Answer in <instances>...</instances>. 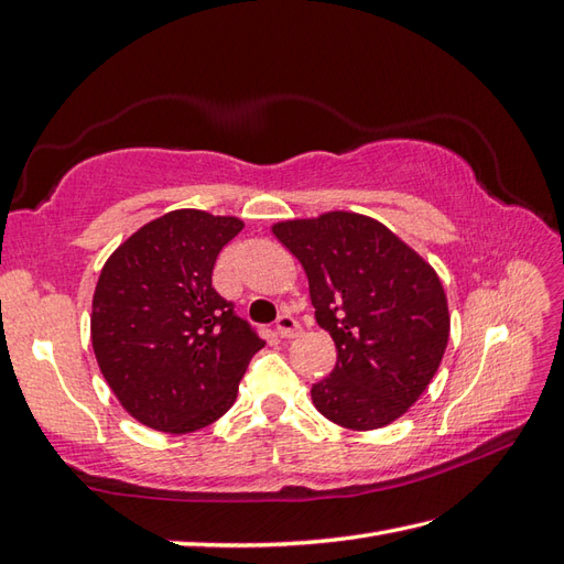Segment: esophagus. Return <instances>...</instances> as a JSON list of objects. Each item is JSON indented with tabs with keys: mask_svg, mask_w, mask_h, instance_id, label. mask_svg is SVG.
<instances>
[{
	"mask_svg": "<svg viewBox=\"0 0 564 564\" xmlns=\"http://www.w3.org/2000/svg\"><path fill=\"white\" fill-rule=\"evenodd\" d=\"M276 334L281 338H295L300 334V324L295 317H291V314H281V317L276 319Z\"/></svg>",
	"mask_w": 564,
	"mask_h": 564,
	"instance_id": "esophagus-1",
	"label": "esophagus"
}]
</instances>
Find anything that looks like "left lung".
Masks as SVG:
<instances>
[{
	"label": "left lung",
	"instance_id": "8db88e82",
	"mask_svg": "<svg viewBox=\"0 0 564 564\" xmlns=\"http://www.w3.org/2000/svg\"><path fill=\"white\" fill-rule=\"evenodd\" d=\"M303 264L314 317L336 344V368L312 403L348 430L394 423L435 377L449 341L437 271L382 223L329 212L273 223Z\"/></svg>",
	"mask_w": 564,
	"mask_h": 564
}]
</instances>
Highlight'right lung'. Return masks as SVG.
I'll return each instance as SVG.
<instances>
[{"label": "right lung", "mask_w": 564, "mask_h": 564, "mask_svg": "<svg viewBox=\"0 0 564 564\" xmlns=\"http://www.w3.org/2000/svg\"><path fill=\"white\" fill-rule=\"evenodd\" d=\"M245 223L177 208L105 261L90 312L98 368L147 427L185 435L226 413L264 341L212 285L218 252Z\"/></svg>", "instance_id": "1"}]
</instances>
